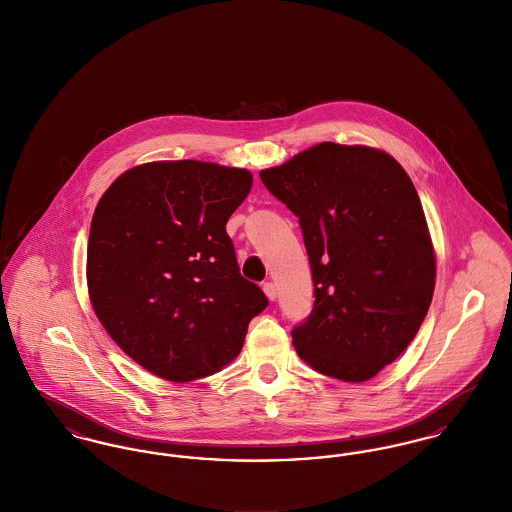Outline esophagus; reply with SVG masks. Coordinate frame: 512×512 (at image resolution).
Masks as SVG:
<instances>
[{"instance_id": "esophagus-1", "label": "esophagus", "mask_w": 512, "mask_h": 512, "mask_svg": "<svg viewBox=\"0 0 512 512\" xmlns=\"http://www.w3.org/2000/svg\"><path fill=\"white\" fill-rule=\"evenodd\" d=\"M264 293H266V297L270 299V301H275V297H277V289H275V285H273L272 281H268V283H264Z\"/></svg>"}]
</instances>
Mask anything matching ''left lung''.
Masks as SVG:
<instances>
[{
  "mask_svg": "<svg viewBox=\"0 0 512 512\" xmlns=\"http://www.w3.org/2000/svg\"><path fill=\"white\" fill-rule=\"evenodd\" d=\"M301 223L314 308L293 345L314 371L365 382L415 338L435 291L437 260L415 186L367 145L318 143L260 171Z\"/></svg>",
  "mask_w": 512,
  "mask_h": 512,
  "instance_id": "obj_1",
  "label": "left lung"
}]
</instances>
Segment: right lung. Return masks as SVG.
<instances>
[{
	"label": "right lung",
	"mask_w": 512,
	"mask_h": 512,
	"mask_svg": "<svg viewBox=\"0 0 512 512\" xmlns=\"http://www.w3.org/2000/svg\"><path fill=\"white\" fill-rule=\"evenodd\" d=\"M250 188L246 169L155 161L120 174L99 200L87 244L89 299L145 371L171 382L221 371L268 307L240 275L225 231Z\"/></svg>",
	"instance_id": "add662e5"
}]
</instances>
